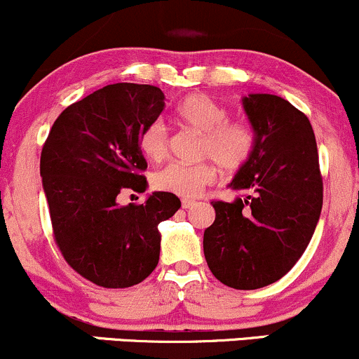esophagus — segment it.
Returning <instances> with one entry per match:
<instances>
[{
  "label": "esophagus",
  "mask_w": 359,
  "mask_h": 359,
  "mask_svg": "<svg viewBox=\"0 0 359 359\" xmlns=\"http://www.w3.org/2000/svg\"><path fill=\"white\" fill-rule=\"evenodd\" d=\"M197 203L194 199H182V208L184 209H192Z\"/></svg>",
  "instance_id": "esophagus-1"
}]
</instances>
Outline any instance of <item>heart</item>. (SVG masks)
Here are the masks:
<instances>
[{
  "instance_id": "obj_1",
  "label": "heart",
  "mask_w": 359,
  "mask_h": 359,
  "mask_svg": "<svg viewBox=\"0 0 359 359\" xmlns=\"http://www.w3.org/2000/svg\"><path fill=\"white\" fill-rule=\"evenodd\" d=\"M177 118L185 126L203 135L201 156L212 158L224 170H236L245 165L253 151V131L246 123L228 121L224 106L205 94H192L177 108ZM140 148L151 162H160L168 154V135L162 121L151 123L140 137ZM216 168L211 163H168L156 170L151 184L156 191L180 197L197 196L205 185L214 182Z\"/></svg>"
}]
</instances>
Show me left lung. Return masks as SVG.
Masks as SVG:
<instances>
[{
    "label": "left lung",
    "instance_id": "1",
    "mask_svg": "<svg viewBox=\"0 0 359 359\" xmlns=\"http://www.w3.org/2000/svg\"><path fill=\"white\" fill-rule=\"evenodd\" d=\"M253 151L229 182L233 203H212L204 231L209 270L224 285L255 290L277 282L306 251L323 209L314 130L304 113L275 94L243 96Z\"/></svg>",
    "mask_w": 359,
    "mask_h": 359
}]
</instances>
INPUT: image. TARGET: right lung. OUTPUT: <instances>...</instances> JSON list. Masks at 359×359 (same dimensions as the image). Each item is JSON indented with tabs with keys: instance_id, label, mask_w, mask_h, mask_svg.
Segmentation results:
<instances>
[{
	"instance_id": "obj_1",
	"label": "right lung",
	"mask_w": 359,
	"mask_h": 359,
	"mask_svg": "<svg viewBox=\"0 0 359 359\" xmlns=\"http://www.w3.org/2000/svg\"><path fill=\"white\" fill-rule=\"evenodd\" d=\"M163 108L155 86H104L62 111L43 145L40 175L55 241L65 262L100 287L143 282L158 263V224L180 208L168 192L118 203L125 189L147 191L140 137Z\"/></svg>"
}]
</instances>
